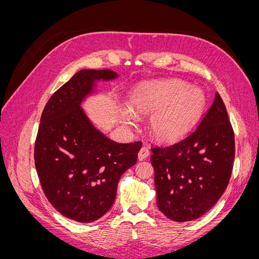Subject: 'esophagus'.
Segmentation results:
<instances>
[{"label":"esophagus","mask_w":259,"mask_h":259,"mask_svg":"<svg viewBox=\"0 0 259 259\" xmlns=\"http://www.w3.org/2000/svg\"><path fill=\"white\" fill-rule=\"evenodd\" d=\"M149 154H150V150H149L148 147L144 146V147H142V149H140V151H139V153H138V159H139L140 161H143V160H145V159L148 158Z\"/></svg>","instance_id":"34e87169"}]
</instances>
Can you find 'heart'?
<instances>
[{
	"mask_svg": "<svg viewBox=\"0 0 259 259\" xmlns=\"http://www.w3.org/2000/svg\"><path fill=\"white\" fill-rule=\"evenodd\" d=\"M132 110L151 115V130L160 142L185 137L205 110L206 97L200 89L179 80L140 85L131 96Z\"/></svg>",
	"mask_w": 259,
	"mask_h": 259,
	"instance_id": "heart-1",
	"label": "heart"
}]
</instances>
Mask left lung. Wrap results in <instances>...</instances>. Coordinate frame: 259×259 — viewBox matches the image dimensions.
<instances>
[{
  "label": "left lung",
  "instance_id": "obj_1",
  "mask_svg": "<svg viewBox=\"0 0 259 259\" xmlns=\"http://www.w3.org/2000/svg\"><path fill=\"white\" fill-rule=\"evenodd\" d=\"M156 204L175 222L204 215L229 184L234 161V133L224 101L214 103L198 128L168 147L151 148Z\"/></svg>",
  "mask_w": 259,
  "mask_h": 259
}]
</instances>
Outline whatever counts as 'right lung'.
Segmentation results:
<instances>
[{
  "mask_svg": "<svg viewBox=\"0 0 259 259\" xmlns=\"http://www.w3.org/2000/svg\"><path fill=\"white\" fill-rule=\"evenodd\" d=\"M116 76L109 69L81 70L53 94L41 115L34 163L42 189L61 215L79 223L95 222L110 209L117 183L143 145L109 139L81 108L96 81Z\"/></svg>",
  "mask_w": 259,
  "mask_h": 259,
  "instance_id": "add662e5",
  "label": "right lung"
}]
</instances>
